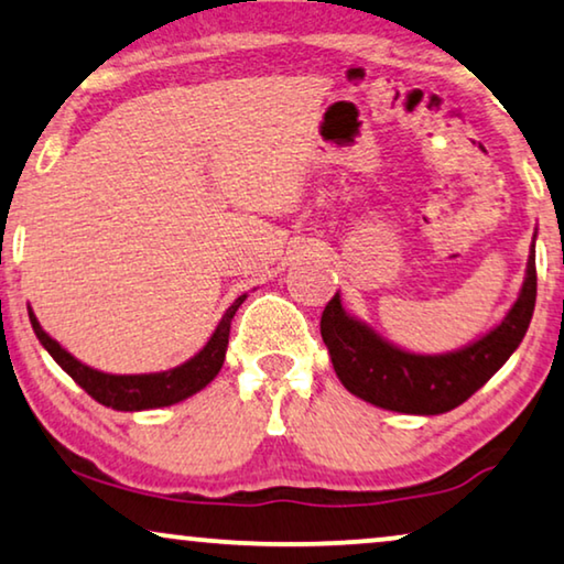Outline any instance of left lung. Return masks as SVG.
<instances>
[{
    "instance_id": "1",
    "label": "left lung",
    "mask_w": 564,
    "mask_h": 564,
    "mask_svg": "<svg viewBox=\"0 0 564 564\" xmlns=\"http://www.w3.org/2000/svg\"><path fill=\"white\" fill-rule=\"evenodd\" d=\"M534 303L536 257L531 249L519 300L498 328L465 349L442 357L400 351L365 323L349 318L338 295L328 300L321 315V336L328 346L338 380L354 395L384 411L436 415L473 398L506 365L527 336Z\"/></svg>"
}]
</instances>
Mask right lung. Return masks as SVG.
<instances>
[{"label": "right lung", "instance_id": "add662e5", "mask_svg": "<svg viewBox=\"0 0 564 564\" xmlns=\"http://www.w3.org/2000/svg\"><path fill=\"white\" fill-rule=\"evenodd\" d=\"M246 295L236 300L234 305L228 307L223 321L215 328L210 341L205 344V349L195 354L184 365L169 369V372H156V375H105L97 372L87 365H82L79 359H74L66 349H61L58 341L45 334L41 323L30 311V323H33V330L53 359L58 361V367L72 377V380L79 384L84 392H89L97 403H102L112 411H145V408H164L174 405L180 400L195 395L205 388L207 382L213 380L215 375L220 372L223 359H226V346L230 336V321Z\"/></svg>", "mask_w": 564, "mask_h": 564}]
</instances>
